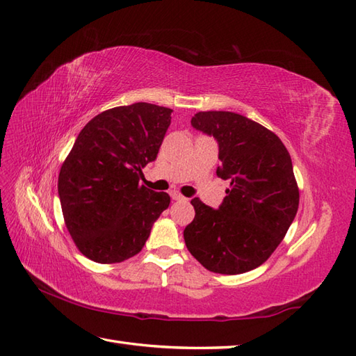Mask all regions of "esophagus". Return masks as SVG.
Masks as SVG:
<instances>
[{
	"label": "esophagus",
	"mask_w": 356,
	"mask_h": 356,
	"mask_svg": "<svg viewBox=\"0 0 356 356\" xmlns=\"http://www.w3.org/2000/svg\"><path fill=\"white\" fill-rule=\"evenodd\" d=\"M170 195H171V199H172V200H184V199H185L184 195L180 194L179 191H171V193H170Z\"/></svg>",
	"instance_id": "esophagus-1"
}]
</instances>
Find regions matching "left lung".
<instances>
[{
  "label": "left lung",
  "mask_w": 356,
  "mask_h": 356,
  "mask_svg": "<svg viewBox=\"0 0 356 356\" xmlns=\"http://www.w3.org/2000/svg\"><path fill=\"white\" fill-rule=\"evenodd\" d=\"M191 125L218 142L217 176L231 180L218 209L199 197L184 231L202 266L226 275L266 261L293 222L300 193L289 151L275 133L232 111H199Z\"/></svg>",
  "instance_id": "obj_1"
}]
</instances>
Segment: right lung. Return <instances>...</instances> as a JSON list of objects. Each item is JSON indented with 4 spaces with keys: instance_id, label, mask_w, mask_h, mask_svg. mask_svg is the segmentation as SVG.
Segmentation results:
<instances>
[{
    "instance_id": "obj_1",
    "label": "right lung",
    "mask_w": 356,
    "mask_h": 356,
    "mask_svg": "<svg viewBox=\"0 0 356 356\" xmlns=\"http://www.w3.org/2000/svg\"><path fill=\"white\" fill-rule=\"evenodd\" d=\"M171 108L148 102L115 107L82 128L58 177L67 229L96 263H120L142 251L170 195L139 185L157 157Z\"/></svg>"
}]
</instances>
